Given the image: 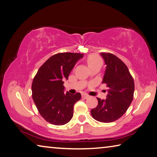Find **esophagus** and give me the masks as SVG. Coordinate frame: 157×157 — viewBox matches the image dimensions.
Wrapping results in <instances>:
<instances>
[{"mask_svg": "<svg viewBox=\"0 0 157 157\" xmlns=\"http://www.w3.org/2000/svg\"><path fill=\"white\" fill-rule=\"evenodd\" d=\"M82 98H85V99H86V98H89V95L86 94H82Z\"/></svg>", "mask_w": 157, "mask_h": 157, "instance_id": "esophagus-1", "label": "esophagus"}]
</instances>
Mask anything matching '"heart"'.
Wrapping results in <instances>:
<instances>
[{
  "label": "heart",
  "instance_id": "obj_1",
  "mask_svg": "<svg viewBox=\"0 0 157 157\" xmlns=\"http://www.w3.org/2000/svg\"><path fill=\"white\" fill-rule=\"evenodd\" d=\"M99 63L102 64V60L97 55H90L88 59H87V64H88L89 67L97 64H99Z\"/></svg>",
  "mask_w": 157,
  "mask_h": 157
}]
</instances>
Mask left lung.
Masks as SVG:
<instances>
[{
    "mask_svg": "<svg viewBox=\"0 0 157 157\" xmlns=\"http://www.w3.org/2000/svg\"><path fill=\"white\" fill-rule=\"evenodd\" d=\"M106 65L102 83L109 87L106 99L97 98L98 105L91 110L95 120L111 123L121 117L133 100L134 83L127 66L110 53H101Z\"/></svg>",
    "mask_w": 157,
    "mask_h": 157,
    "instance_id": "8db88e82",
    "label": "left lung"
}]
</instances>
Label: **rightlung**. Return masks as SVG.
<instances>
[{
  "label": "right lung",
  "instance_id": "right-lung-1",
  "mask_svg": "<svg viewBox=\"0 0 157 157\" xmlns=\"http://www.w3.org/2000/svg\"><path fill=\"white\" fill-rule=\"evenodd\" d=\"M83 54L59 53L51 56L39 68L32 82V98L40 114L51 124L62 125L73 117L74 105L80 93H64V80Z\"/></svg>",
  "mask_w": 157,
  "mask_h": 157
}]
</instances>
